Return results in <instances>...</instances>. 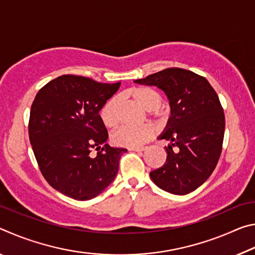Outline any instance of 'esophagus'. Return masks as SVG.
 Here are the masks:
<instances>
[{"mask_svg": "<svg viewBox=\"0 0 255 255\" xmlns=\"http://www.w3.org/2000/svg\"><path fill=\"white\" fill-rule=\"evenodd\" d=\"M130 152H143L145 150V147H131V148H128Z\"/></svg>", "mask_w": 255, "mask_h": 255, "instance_id": "esophagus-1", "label": "esophagus"}]
</instances>
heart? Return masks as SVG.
I'll return each instance as SVG.
<instances>
[{"instance_id": "obj_1", "label": "heart", "mask_w": 255, "mask_h": 255, "mask_svg": "<svg viewBox=\"0 0 255 255\" xmlns=\"http://www.w3.org/2000/svg\"><path fill=\"white\" fill-rule=\"evenodd\" d=\"M132 98L155 118H163L164 111L159 107L161 96L147 86H139L130 91ZM100 118L107 128H114L119 122L118 117V98L112 97L102 106L100 110ZM154 129L152 125L144 124L140 126L124 125L120 126L111 136L112 143L123 147H139L153 136Z\"/></svg>"}]
</instances>
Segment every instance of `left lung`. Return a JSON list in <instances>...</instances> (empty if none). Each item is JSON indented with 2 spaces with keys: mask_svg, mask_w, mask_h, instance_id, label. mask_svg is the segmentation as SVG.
<instances>
[{
  "mask_svg": "<svg viewBox=\"0 0 255 255\" xmlns=\"http://www.w3.org/2000/svg\"><path fill=\"white\" fill-rule=\"evenodd\" d=\"M135 83L155 85L170 101L171 117L158 139L169 140L163 166L149 173L173 195H188L209 178L222 153L225 116L219 98L204 76L172 67Z\"/></svg>",
  "mask_w": 255,
  "mask_h": 255,
  "instance_id": "obj_1",
  "label": "left lung"
}]
</instances>
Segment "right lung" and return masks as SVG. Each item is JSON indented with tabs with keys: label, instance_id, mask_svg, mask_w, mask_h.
Returning a JSON list of instances; mask_svg holds the SVG:
<instances>
[{
	"label": "right lung",
	"instance_id": "1",
	"mask_svg": "<svg viewBox=\"0 0 255 255\" xmlns=\"http://www.w3.org/2000/svg\"><path fill=\"white\" fill-rule=\"evenodd\" d=\"M118 83L62 75L39 90L32 102L29 139L42 175L75 200L97 197L115 180L126 148L111 147L100 112ZM94 148L97 156L89 155Z\"/></svg>",
	"mask_w": 255,
	"mask_h": 255
}]
</instances>
